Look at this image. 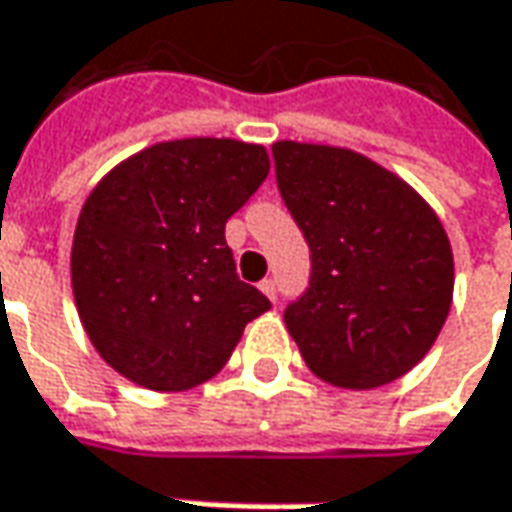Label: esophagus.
<instances>
[{"mask_svg": "<svg viewBox=\"0 0 512 512\" xmlns=\"http://www.w3.org/2000/svg\"><path fill=\"white\" fill-rule=\"evenodd\" d=\"M259 290H262L264 296L270 298V301H276V281L273 279H264L262 284H259Z\"/></svg>", "mask_w": 512, "mask_h": 512, "instance_id": "34e87169", "label": "esophagus"}]
</instances>
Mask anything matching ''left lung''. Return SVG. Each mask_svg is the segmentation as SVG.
Returning a JSON list of instances; mask_svg holds the SVG:
<instances>
[{
  "label": "left lung",
  "mask_w": 512,
  "mask_h": 512,
  "mask_svg": "<svg viewBox=\"0 0 512 512\" xmlns=\"http://www.w3.org/2000/svg\"><path fill=\"white\" fill-rule=\"evenodd\" d=\"M284 205L310 245L307 293L284 324L315 377L377 389L434 346L454 298V253L434 208L375 160L273 143Z\"/></svg>",
  "instance_id": "left-lung-1"
}]
</instances>
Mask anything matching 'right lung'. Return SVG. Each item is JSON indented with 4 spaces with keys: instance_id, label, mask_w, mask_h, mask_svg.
<instances>
[{
    "instance_id": "add662e5",
    "label": "right lung",
    "mask_w": 512,
    "mask_h": 512,
    "mask_svg": "<svg viewBox=\"0 0 512 512\" xmlns=\"http://www.w3.org/2000/svg\"><path fill=\"white\" fill-rule=\"evenodd\" d=\"M267 171L259 143L185 137L126 157L92 188L72 236V296L118 375L152 392L194 389L270 310L225 242Z\"/></svg>"
}]
</instances>
